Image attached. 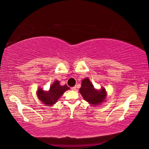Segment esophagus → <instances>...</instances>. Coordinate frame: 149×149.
<instances>
[{"mask_svg": "<svg viewBox=\"0 0 149 149\" xmlns=\"http://www.w3.org/2000/svg\"><path fill=\"white\" fill-rule=\"evenodd\" d=\"M71 89H72V90H73V91L75 90V89H76V86H74V87H72Z\"/></svg>", "mask_w": 149, "mask_h": 149, "instance_id": "34e87169", "label": "esophagus"}]
</instances>
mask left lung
I'll use <instances>...</instances> for the list:
<instances>
[{"instance_id":"left-lung-1","label":"left lung","mask_w":149,"mask_h":149,"mask_svg":"<svg viewBox=\"0 0 149 149\" xmlns=\"http://www.w3.org/2000/svg\"><path fill=\"white\" fill-rule=\"evenodd\" d=\"M80 93L86 101L93 105H97L102 103L105 98L106 91L105 89L97 91L89 81V79H84L82 82Z\"/></svg>"}]
</instances>
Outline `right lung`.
I'll return each instance as SVG.
<instances>
[{
  "instance_id": "right-lung-1",
  "label": "right lung",
  "mask_w": 149,
  "mask_h": 149,
  "mask_svg": "<svg viewBox=\"0 0 149 149\" xmlns=\"http://www.w3.org/2000/svg\"><path fill=\"white\" fill-rule=\"evenodd\" d=\"M69 89V87L67 85L61 86L59 81H54V84L50 87L48 92L44 91L42 89H39L37 91V96L40 101L47 105L54 104L63 95L65 91Z\"/></svg>"
}]
</instances>
